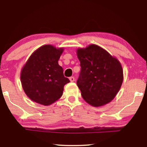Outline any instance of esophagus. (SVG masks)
<instances>
[{"instance_id": "esophagus-1", "label": "esophagus", "mask_w": 147, "mask_h": 147, "mask_svg": "<svg viewBox=\"0 0 147 147\" xmlns=\"http://www.w3.org/2000/svg\"><path fill=\"white\" fill-rule=\"evenodd\" d=\"M69 80H70V82H74V81H75V78H74V77H70Z\"/></svg>"}]
</instances>
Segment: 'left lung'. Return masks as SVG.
<instances>
[{"mask_svg":"<svg viewBox=\"0 0 147 147\" xmlns=\"http://www.w3.org/2000/svg\"><path fill=\"white\" fill-rule=\"evenodd\" d=\"M81 71L77 85L85 101L94 107L115 98L123 82L120 61L100 46L92 44L77 49Z\"/></svg>","mask_w":147,"mask_h":147,"instance_id":"1","label":"left lung"}]
</instances>
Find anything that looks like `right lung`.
Instances as JSON below:
<instances>
[{
  "label": "right lung",
  "mask_w": 147,
  "mask_h": 147,
  "mask_svg": "<svg viewBox=\"0 0 147 147\" xmlns=\"http://www.w3.org/2000/svg\"><path fill=\"white\" fill-rule=\"evenodd\" d=\"M63 48L51 45L41 46L33 52L21 72L22 87L32 101L49 106L63 95V87L69 83L58 64Z\"/></svg>",
  "instance_id": "add662e5"
}]
</instances>
